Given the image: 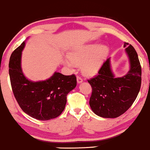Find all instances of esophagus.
<instances>
[{
	"label": "esophagus",
	"instance_id": "1",
	"mask_svg": "<svg viewBox=\"0 0 150 150\" xmlns=\"http://www.w3.org/2000/svg\"><path fill=\"white\" fill-rule=\"evenodd\" d=\"M76 80H77V83H78L79 84L83 82V79H82L81 78L80 76H77V77H76Z\"/></svg>",
	"mask_w": 150,
	"mask_h": 150
}]
</instances>
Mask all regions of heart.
Here are the masks:
<instances>
[{
	"label": "heart",
	"mask_w": 150,
	"mask_h": 150,
	"mask_svg": "<svg viewBox=\"0 0 150 150\" xmlns=\"http://www.w3.org/2000/svg\"><path fill=\"white\" fill-rule=\"evenodd\" d=\"M109 48L107 45L91 43L72 49L63 63L67 67L74 69L81 65V71L86 76H93L100 71L107 57Z\"/></svg>",
	"instance_id": "1"
}]
</instances>
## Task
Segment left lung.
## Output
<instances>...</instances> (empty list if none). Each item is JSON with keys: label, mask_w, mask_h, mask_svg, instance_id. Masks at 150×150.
Instances as JSON below:
<instances>
[{"label": "left lung", "mask_w": 150, "mask_h": 150, "mask_svg": "<svg viewBox=\"0 0 150 150\" xmlns=\"http://www.w3.org/2000/svg\"><path fill=\"white\" fill-rule=\"evenodd\" d=\"M130 69L124 76L116 77L108 58L98 75L88 81L92 87L89 105L96 115L103 118H117L126 112L134 103L141 86V66L138 54L131 45L124 47Z\"/></svg>", "instance_id": "1"}]
</instances>
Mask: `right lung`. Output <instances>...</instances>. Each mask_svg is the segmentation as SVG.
<instances>
[{
	"instance_id": "right-lung-1",
	"label": "right lung",
	"mask_w": 150,
	"mask_h": 150,
	"mask_svg": "<svg viewBox=\"0 0 150 150\" xmlns=\"http://www.w3.org/2000/svg\"><path fill=\"white\" fill-rule=\"evenodd\" d=\"M25 43L24 41L13 51L9 62L14 96L22 110L31 117L41 121L54 119L64 110L67 96L76 86V77L55 71L45 81L28 79L22 69V54Z\"/></svg>"
}]
</instances>
